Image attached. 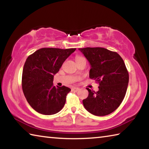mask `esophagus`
Segmentation results:
<instances>
[{"label": "esophagus", "instance_id": "obj_1", "mask_svg": "<svg viewBox=\"0 0 149 149\" xmlns=\"http://www.w3.org/2000/svg\"><path fill=\"white\" fill-rule=\"evenodd\" d=\"M79 88H77V87H73L72 89V91H79Z\"/></svg>", "mask_w": 149, "mask_h": 149}]
</instances>
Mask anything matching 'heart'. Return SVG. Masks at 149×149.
Segmentation results:
<instances>
[{
	"label": "heart",
	"instance_id": "1",
	"mask_svg": "<svg viewBox=\"0 0 149 149\" xmlns=\"http://www.w3.org/2000/svg\"><path fill=\"white\" fill-rule=\"evenodd\" d=\"M81 59H84V58L82 56H77L76 58H75V60H76V61H77V60H81Z\"/></svg>",
	"mask_w": 149,
	"mask_h": 149
}]
</instances>
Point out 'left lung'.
<instances>
[{
	"instance_id": "left-lung-1",
	"label": "left lung",
	"mask_w": 149,
	"mask_h": 149,
	"mask_svg": "<svg viewBox=\"0 0 149 149\" xmlns=\"http://www.w3.org/2000/svg\"><path fill=\"white\" fill-rule=\"evenodd\" d=\"M91 64L89 77L99 84L97 92L89 88V95L83 100L85 109L95 116L110 114L124 99L129 74L125 63L117 52L101 47L79 49Z\"/></svg>"
}]
</instances>
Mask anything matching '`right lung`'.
<instances>
[{
    "label": "right lung",
    "mask_w": 149,
    "mask_h": 149,
    "mask_svg": "<svg viewBox=\"0 0 149 149\" xmlns=\"http://www.w3.org/2000/svg\"><path fill=\"white\" fill-rule=\"evenodd\" d=\"M76 49L42 48L27 57L22 72V86L29 105L44 115L62 109L70 88L53 85L54 75Z\"/></svg>",
    "instance_id": "right-lung-1"
}]
</instances>
